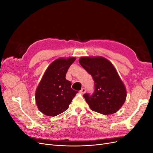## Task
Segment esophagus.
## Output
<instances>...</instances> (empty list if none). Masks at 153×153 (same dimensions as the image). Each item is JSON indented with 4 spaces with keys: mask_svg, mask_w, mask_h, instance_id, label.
Segmentation results:
<instances>
[{
    "mask_svg": "<svg viewBox=\"0 0 153 153\" xmlns=\"http://www.w3.org/2000/svg\"><path fill=\"white\" fill-rule=\"evenodd\" d=\"M85 92H86V90L85 88H82V89L80 91V93L82 94H84L85 93Z\"/></svg>",
    "mask_w": 153,
    "mask_h": 153,
    "instance_id": "obj_1",
    "label": "esophagus"
}]
</instances>
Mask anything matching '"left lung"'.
<instances>
[{"label": "left lung", "mask_w": 153, "mask_h": 153, "mask_svg": "<svg viewBox=\"0 0 153 153\" xmlns=\"http://www.w3.org/2000/svg\"><path fill=\"white\" fill-rule=\"evenodd\" d=\"M79 63L94 80L93 94L84 95L90 108L103 115L117 112L126 101V89L112 63L101 56L82 57Z\"/></svg>", "instance_id": "obj_1"}]
</instances>
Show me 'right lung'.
Segmentation results:
<instances>
[{
	"instance_id": "add662e5",
	"label": "right lung",
	"mask_w": 153,
	"mask_h": 153,
	"mask_svg": "<svg viewBox=\"0 0 153 153\" xmlns=\"http://www.w3.org/2000/svg\"><path fill=\"white\" fill-rule=\"evenodd\" d=\"M75 59L74 57L59 58L46 69L35 93L36 105L43 114L54 117L69 108L78 92L71 89L66 75Z\"/></svg>"
}]
</instances>
